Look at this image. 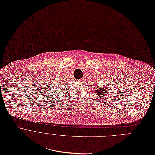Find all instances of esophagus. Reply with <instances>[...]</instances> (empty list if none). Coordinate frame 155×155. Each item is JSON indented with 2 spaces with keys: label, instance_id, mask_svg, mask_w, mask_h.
<instances>
[{
  "label": "esophagus",
  "instance_id": "obj_1",
  "mask_svg": "<svg viewBox=\"0 0 155 155\" xmlns=\"http://www.w3.org/2000/svg\"><path fill=\"white\" fill-rule=\"evenodd\" d=\"M83 78H81V79L78 80H77V81H78V82H79V83H81V82H82V81H83Z\"/></svg>",
  "mask_w": 155,
  "mask_h": 155
}]
</instances>
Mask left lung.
<instances>
[{
    "label": "left lung",
    "instance_id": "8db88e82",
    "mask_svg": "<svg viewBox=\"0 0 155 155\" xmlns=\"http://www.w3.org/2000/svg\"><path fill=\"white\" fill-rule=\"evenodd\" d=\"M98 84H97L96 85H97ZM93 89H94V92L93 93H94L95 95H97V96L99 97H101L99 96H106L107 94V91H108L110 89L109 87H104V88H101V87H96H96H93Z\"/></svg>",
    "mask_w": 155,
    "mask_h": 155
}]
</instances>
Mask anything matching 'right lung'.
<instances>
[{
  "label": "right lung",
  "mask_w": 155,
  "mask_h": 155,
  "mask_svg": "<svg viewBox=\"0 0 155 155\" xmlns=\"http://www.w3.org/2000/svg\"><path fill=\"white\" fill-rule=\"evenodd\" d=\"M64 83H66V82H63V84H64ZM57 89H59V88H58V87H57ZM62 91H63V89H59L58 92H59V93H61V92H62Z\"/></svg>",
  "instance_id": "1"
}]
</instances>
